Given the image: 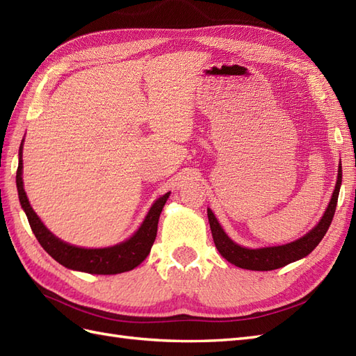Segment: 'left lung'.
Listing matches in <instances>:
<instances>
[{
	"label": "left lung",
	"mask_w": 356,
	"mask_h": 356,
	"mask_svg": "<svg viewBox=\"0 0 356 356\" xmlns=\"http://www.w3.org/2000/svg\"><path fill=\"white\" fill-rule=\"evenodd\" d=\"M340 186H341V163L339 167V176H337V184L331 197V202L327 204L322 220L318 221V224L313 230H309L300 239L286 245H280V247H266V248H257V250L241 247V245L234 243L229 236L225 234V232L222 230V227L220 225V222H218L211 209H207V218H209V224H211L215 247L218 248V251H220L221 256L227 261H230L232 265L242 269H250V270L278 269L289 265V263H293L299 259H302L308 256V254L317 247L318 242L323 239L327 229H330L334 213H335L337 200H339Z\"/></svg>",
	"instance_id": "left-lung-1"
}]
</instances>
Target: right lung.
<instances>
[{"mask_svg":"<svg viewBox=\"0 0 356 356\" xmlns=\"http://www.w3.org/2000/svg\"><path fill=\"white\" fill-rule=\"evenodd\" d=\"M16 186L21 206L26 218H29L35 239L39 241L43 250L65 268L87 273H97V275H114V273L132 270L140 263H143V260L149 256L152 245L154 239H156L159 215L167 198L170 197V193H167L153 203L147 216H145L141 227L135 232L132 238L114 245V247L90 250L74 247V245L60 241L57 236H54L43 225L40 218L33 211L29 198H26L22 181V144L19 147V165H17L16 171Z\"/></svg>","mask_w":356,"mask_h":356,"instance_id":"obj_1","label":"right lung"}]
</instances>
